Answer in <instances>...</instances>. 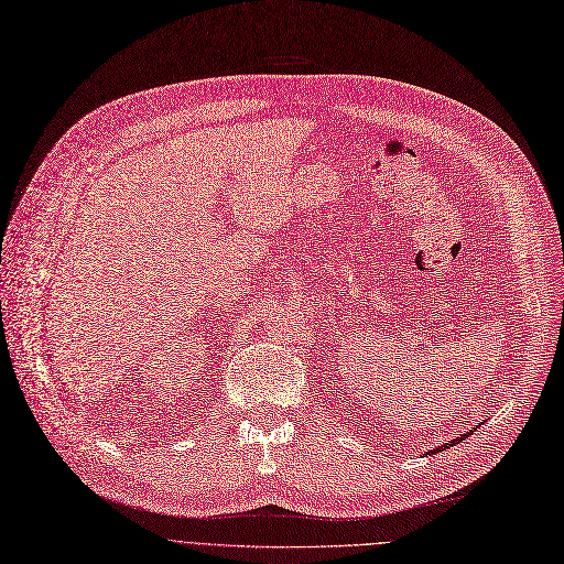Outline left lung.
I'll return each instance as SVG.
<instances>
[{
	"label": "left lung",
	"instance_id": "left-lung-1",
	"mask_svg": "<svg viewBox=\"0 0 564 564\" xmlns=\"http://www.w3.org/2000/svg\"><path fill=\"white\" fill-rule=\"evenodd\" d=\"M465 436H467V434H465ZM455 442H463V436H457V440H455ZM455 442H451V444H455ZM451 444H448V446H451ZM448 446H442V448H436L434 453H440V451H444V448H448Z\"/></svg>",
	"mask_w": 564,
	"mask_h": 564
}]
</instances>
